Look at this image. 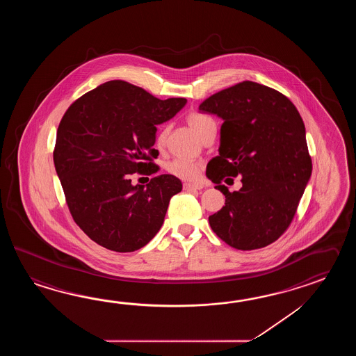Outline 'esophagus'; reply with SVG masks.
<instances>
[{
    "label": "esophagus",
    "mask_w": 356,
    "mask_h": 356,
    "mask_svg": "<svg viewBox=\"0 0 356 356\" xmlns=\"http://www.w3.org/2000/svg\"><path fill=\"white\" fill-rule=\"evenodd\" d=\"M183 189H186V191H196V189H202V186L195 184V183H184L183 184Z\"/></svg>",
    "instance_id": "1"
}]
</instances>
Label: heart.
Segmentation results:
<instances>
[{
    "instance_id": "b5f03b06",
    "label": "heart",
    "mask_w": 356,
    "mask_h": 356,
    "mask_svg": "<svg viewBox=\"0 0 356 356\" xmlns=\"http://www.w3.org/2000/svg\"><path fill=\"white\" fill-rule=\"evenodd\" d=\"M189 127L196 132L197 135L202 137L207 129L215 127V122L211 117L198 112H191L186 117ZM169 135V127H163L156 135V146L159 149L165 147ZM201 170V164L196 160L175 158L168 164V172L183 181H193Z\"/></svg>"
}]
</instances>
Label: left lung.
<instances>
[{
    "label": "left lung",
    "instance_id": "1",
    "mask_svg": "<svg viewBox=\"0 0 356 356\" xmlns=\"http://www.w3.org/2000/svg\"><path fill=\"white\" fill-rule=\"evenodd\" d=\"M198 109L224 121L206 175L225 206L209 218L210 227L233 248H264L291 224L312 175L302 117L280 91L253 81L213 94ZM236 175L243 188L230 193L220 181Z\"/></svg>",
    "mask_w": 356,
    "mask_h": 356
}]
</instances>
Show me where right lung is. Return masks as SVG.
I'll list each match as a JSON object with an SVG mask.
<instances>
[{"mask_svg": "<svg viewBox=\"0 0 356 356\" xmlns=\"http://www.w3.org/2000/svg\"><path fill=\"white\" fill-rule=\"evenodd\" d=\"M186 103L113 80L68 106L57 129L54 167L68 210L91 241L123 253L143 248L159 232L181 181L161 175L132 186L129 177L159 170L156 124Z\"/></svg>", "mask_w": 356, "mask_h": 356, "instance_id": "add662e5", "label": "right lung"}]
</instances>
